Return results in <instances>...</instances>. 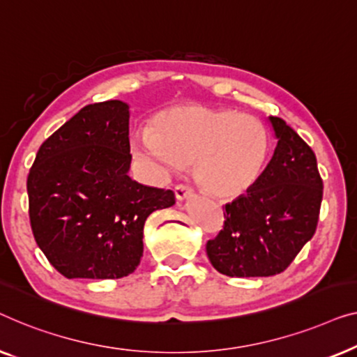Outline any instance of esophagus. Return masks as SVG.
Listing matches in <instances>:
<instances>
[{
	"instance_id": "esophagus-1",
	"label": "esophagus",
	"mask_w": 357,
	"mask_h": 357,
	"mask_svg": "<svg viewBox=\"0 0 357 357\" xmlns=\"http://www.w3.org/2000/svg\"><path fill=\"white\" fill-rule=\"evenodd\" d=\"M190 194H192V188H190V185L178 184L176 188H174V195H176L178 200H184L185 197H189Z\"/></svg>"
}]
</instances>
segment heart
Returning <instances> with one entry per match:
<instances>
[{
  "mask_svg": "<svg viewBox=\"0 0 357 357\" xmlns=\"http://www.w3.org/2000/svg\"><path fill=\"white\" fill-rule=\"evenodd\" d=\"M134 153L167 174L190 163L192 178L215 197L236 199L257 183L270 135L259 119L228 108L184 105L160 113L132 139Z\"/></svg>",
  "mask_w": 357,
  "mask_h": 357,
  "instance_id": "obj_1",
  "label": "heart"
}]
</instances>
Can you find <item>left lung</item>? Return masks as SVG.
Instances as JSON below:
<instances>
[{"mask_svg":"<svg viewBox=\"0 0 357 357\" xmlns=\"http://www.w3.org/2000/svg\"><path fill=\"white\" fill-rule=\"evenodd\" d=\"M273 157L248 192L225 205V225L207 243L210 262L227 277L284 272L317 228L324 183L312 149L283 119L270 116Z\"/></svg>","mask_w":357,"mask_h":357,"instance_id":"obj_1","label":"left lung"}]
</instances>
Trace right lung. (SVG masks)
<instances>
[{"label":"right lung","instance_id":"right-lung-1","mask_svg":"<svg viewBox=\"0 0 357 357\" xmlns=\"http://www.w3.org/2000/svg\"><path fill=\"white\" fill-rule=\"evenodd\" d=\"M129 105H87L38 149L29 217L48 262L66 278L128 277L144 252V225L174 205L169 189L129 178Z\"/></svg>","mask_w":357,"mask_h":357}]
</instances>
